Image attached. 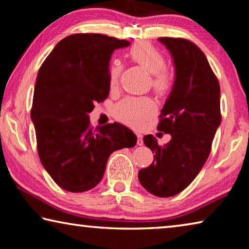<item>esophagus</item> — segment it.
<instances>
[{"label":"esophagus","mask_w":249,"mask_h":249,"mask_svg":"<svg viewBox=\"0 0 249 249\" xmlns=\"http://www.w3.org/2000/svg\"><path fill=\"white\" fill-rule=\"evenodd\" d=\"M142 144H144V141H142V135L137 134V145L142 146Z\"/></svg>","instance_id":"esophagus-1"}]
</instances>
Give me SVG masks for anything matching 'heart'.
Returning a JSON list of instances; mask_svg holds the SVG:
<instances>
[{"instance_id":"1","label":"heart","mask_w":249,"mask_h":249,"mask_svg":"<svg viewBox=\"0 0 249 249\" xmlns=\"http://www.w3.org/2000/svg\"><path fill=\"white\" fill-rule=\"evenodd\" d=\"M128 58L134 64L141 66L151 74V88L159 96L170 93L174 87V75L168 70L166 59L159 50L148 41L140 40L130 46L127 52ZM121 72V66L113 61L109 66L108 84L114 88ZM156 104L149 98H125L114 107V116L133 127H140L146 120L154 114Z\"/></svg>"}]
</instances>
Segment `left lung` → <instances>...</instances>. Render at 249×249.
<instances>
[{"instance_id":"1","label":"left lung","mask_w":249,"mask_h":249,"mask_svg":"<svg viewBox=\"0 0 249 249\" xmlns=\"http://www.w3.org/2000/svg\"><path fill=\"white\" fill-rule=\"evenodd\" d=\"M174 59V87L160 114L158 130L171 135L160 146L153 135L144 136L154 161L138 172L141 184L151 195H178L199 174L211 153L221 124L220 84L203 52L192 41L160 37Z\"/></svg>"}]
</instances>
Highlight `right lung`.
Listing matches in <instances>:
<instances>
[{
    "label": "right lung",
    "mask_w": 249,
    "mask_h": 249,
    "mask_svg": "<svg viewBox=\"0 0 249 249\" xmlns=\"http://www.w3.org/2000/svg\"><path fill=\"white\" fill-rule=\"evenodd\" d=\"M129 41L103 34H73L59 41L37 74L31 117L37 150L59 187L84 192L103 178L113 151L137 137L120 123L92 127L89 113L109 93L108 65Z\"/></svg>",
    "instance_id": "right-lung-1"
}]
</instances>
